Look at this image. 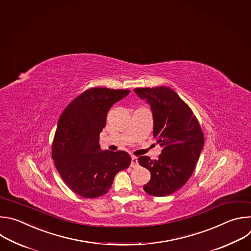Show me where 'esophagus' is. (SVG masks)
Segmentation results:
<instances>
[{
    "instance_id": "34e87169",
    "label": "esophagus",
    "mask_w": 251,
    "mask_h": 251,
    "mask_svg": "<svg viewBox=\"0 0 251 251\" xmlns=\"http://www.w3.org/2000/svg\"><path fill=\"white\" fill-rule=\"evenodd\" d=\"M138 166V161H137V158L135 156H131V162H130V167L132 168H135Z\"/></svg>"
}]
</instances>
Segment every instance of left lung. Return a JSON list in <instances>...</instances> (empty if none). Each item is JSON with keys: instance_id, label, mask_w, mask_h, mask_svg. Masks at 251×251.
I'll list each match as a JSON object with an SVG mask.
<instances>
[{"instance_id": "left-lung-1", "label": "left lung", "mask_w": 251, "mask_h": 251, "mask_svg": "<svg viewBox=\"0 0 251 251\" xmlns=\"http://www.w3.org/2000/svg\"><path fill=\"white\" fill-rule=\"evenodd\" d=\"M150 105L153 136L162 147L157 160L138 157L151 177L143 190L151 196H168L183 187L193 174L204 146V133L190 107L168 87L136 88Z\"/></svg>"}]
</instances>
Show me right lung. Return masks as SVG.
<instances>
[{
    "label": "right lung",
    "instance_id": "obj_1",
    "mask_svg": "<svg viewBox=\"0 0 251 251\" xmlns=\"http://www.w3.org/2000/svg\"><path fill=\"white\" fill-rule=\"evenodd\" d=\"M129 92L103 87L88 89L73 100L59 118L52 158L64 183L83 198L108 193L116 174L130 165L127 152L102 150L99 144L109 110Z\"/></svg>",
    "mask_w": 251,
    "mask_h": 251
}]
</instances>
